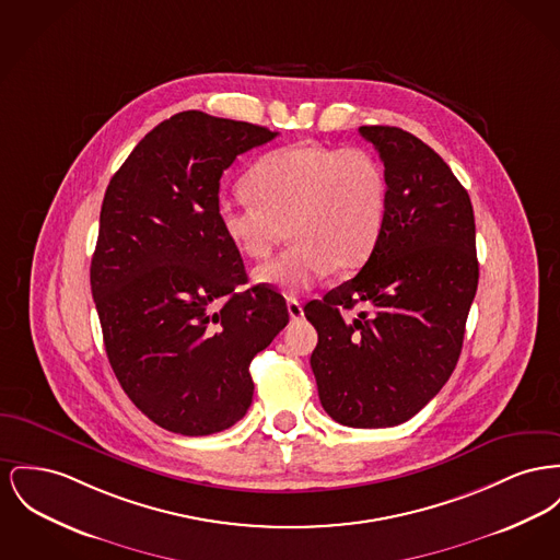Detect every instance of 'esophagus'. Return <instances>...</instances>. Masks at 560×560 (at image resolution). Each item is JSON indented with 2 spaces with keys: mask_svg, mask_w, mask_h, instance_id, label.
Returning <instances> with one entry per match:
<instances>
[{
  "mask_svg": "<svg viewBox=\"0 0 560 560\" xmlns=\"http://www.w3.org/2000/svg\"><path fill=\"white\" fill-rule=\"evenodd\" d=\"M288 313H290V317L298 322V319H302L304 317V311H302V304L298 302V300H288Z\"/></svg>",
  "mask_w": 560,
  "mask_h": 560,
  "instance_id": "esophagus-1",
  "label": "esophagus"
}]
</instances>
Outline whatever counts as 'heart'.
I'll list each match as a JSON object with an SVG mask.
<instances>
[{
	"label": "heart",
	"mask_w": 560,
	"mask_h": 560,
	"mask_svg": "<svg viewBox=\"0 0 560 560\" xmlns=\"http://www.w3.org/2000/svg\"><path fill=\"white\" fill-rule=\"evenodd\" d=\"M252 197H222L218 222L232 245L264 260L292 236V245L256 268L258 283L300 294L329 270L351 272L374 252L387 218V175L363 148L290 143L270 150L247 175Z\"/></svg>",
	"instance_id": "heart-1"
}]
</instances>
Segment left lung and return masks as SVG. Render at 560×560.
<instances>
[{"mask_svg": "<svg viewBox=\"0 0 560 560\" xmlns=\"http://www.w3.org/2000/svg\"><path fill=\"white\" fill-rule=\"evenodd\" d=\"M387 175V218L362 270L304 306L319 334L311 355L319 399L349 428L415 417L459 362L478 288L467 190L428 143L397 127H360ZM371 311L353 320L342 310Z\"/></svg>", "mask_w": 560, "mask_h": 560, "instance_id": "left-lung-1", "label": "left lung"}]
</instances>
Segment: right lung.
Returning a JSON list of instances; mask_svg holds the SVG:
<instances>
[{"label":"right lung","instance_id":"1","mask_svg":"<svg viewBox=\"0 0 560 560\" xmlns=\"http://www.w3.org/2000/svg\"><path fill=\"white\" fill-rule=\"evenodd\" d=\"M275 137L179 112L135 145L105 190L91 290L107 360L166 431L209 435L241 421L254 397L249 363L290 322L272 288L238 290L247 272L218 222L222 173Z\"/></svg>","mask_w":560,"mask_h":560}]
</instances>
